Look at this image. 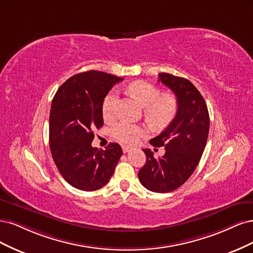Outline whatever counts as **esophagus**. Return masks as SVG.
<instances>
[{"label":"esophagus","mask_w":253,"mask_h":253,"mask_svg":"<svg viewBox=\"0 0 253 253\" xmlns=\"http://www.w3.org/2000/svg\"><path fill=\"white\" fill-rule=\"evenodd\" d=\"M122 148H123V152H125V153L131 151V148L128 147V146H123V147H122Z\"/></svg>","instance_id":"1"}]
</instances>
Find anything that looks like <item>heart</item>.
<instances>
[{
    "mask_svg": "<svg viewBox=\"0 0 253 253\" xmlns=\"http://www.w3.org/2000/svg\"><path fill=\"white\" fill-rule=\"evenodd\" d=\"M128 92L145 107L144 115L149 123L163 128L167 126L175 117L177 103L175 97L171 94H161L159 89L145 81H136L128 87ZM119 105V93L111 90L102 104V113L105 121H112L117 117ZM112 136L120 143L125 145H134L142 137L148 133L144 126L128 122H120L111 129Z\"/></svg>",
    "mask_w": 253,
    "mask_h": 253,
    "instance_id": "obj_1",
    "label": "heart"
}]
</instances>
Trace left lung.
I'll list each match as a JSON object with an SVG mask.
<instances>
[{
  "instance_id": "left-lung-1",
  "label": "left lung",
  "mask_w": 253,
  "mask_h": 253,
  "mask_svg": "<svg viewBox=\"0 0 253 253\" xmlns=\"http://www.w3.org/2000/svg\"><path fill=\"white\" fill-rule=\"evenodd\" d=\"M159 82L176 96V115L160 135L150 140L153 147H165V154L156 159L150 149L138 180L150 191L166 193L181 187L197 168L205 149L209 132V113L205 100L187 79L159 73Z\"/></svg>"
}]
</instances>
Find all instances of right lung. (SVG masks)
Masks as SVG:
<instances>
[{"label":"right lung","mask_w":253,"mask_h":253,"mask_svg":"<svg viewBox=\"0 0 253 253\" xmlns=\"http://www.w3.org/2000/svg\"><path fill=\"white\" fill-rule=\"evenodd\" d=\"M122 80L103 71H86L69 78L53 96L49 115L51 156L65 181L77 189L102 188L123 154L117 143H110L105 150L91 146L93 130L104 124L105 96Z\"/></svg>","instance_id":"1"}]
</instances>
